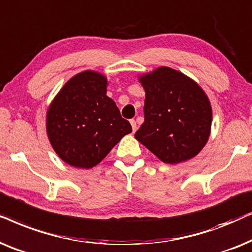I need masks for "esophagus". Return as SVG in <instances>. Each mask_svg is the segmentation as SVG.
<instances>
[{
    "label": "esophagus",
    "mask_w": 252,
    "mask_h": 252,
    "mask_svg": "<svg viewBox=\"0 0 252 252\" xmlns=\"http://www.w3.org/2000/svg\"><path fill=\"white\" fill-rule=\"evenodd\" d=\"M130 124H131V126H132V131L136 132V130H137L136 121H135V120H130Z\"/></svg>",
    "instance_id": "1"
}]
</instances>
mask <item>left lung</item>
Here are the masks:
<instances>
[{
	"label": "left lung",
	"mask_w": 252,
	"mask_h": 252,
	"mask_svg": "<svg viewBox=\"0 0 252 252\" xmlns=\"http://www.w3.org/2000/svg\"><path fill=\"white\" fill-rule=\"evenodd\" d=\"M145 90L144 123L135 138L165 163L192 159L206 145L212 107L198 84L181 71L159 66L138 77Z\"/></svg>",
	"instance_id": "1"
}]
</instances>
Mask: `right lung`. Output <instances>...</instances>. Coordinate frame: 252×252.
Returning <instances> with one entry per match:
<instances>
[{
    "label": "right lung",
    "mask_w": 252,
    "mask_h": 252,
    "mask_svg": "<svg viewBox=\"0 0 252 252\" xmlns=\"http://www.w3.org/2000/svg\"><path fill=\"white\" fill-rule=\"evenodd\" d=\"M107 78L85 70L66 82L47 109V136L56 154L76 168H92L132 131L107 96Z\"/></svg>",
    "instance_id": "right-lung-1"
}]
</instances>
